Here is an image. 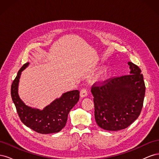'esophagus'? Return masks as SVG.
Masks as SVG:
<instances>
[{
    "label": "esophagus",
    "mask_w": 159,
    "mask_h": 159,
    "mask_svg": "<svg viewBox=\"0 0 159 159\" xmlns=\"http://www.w3.org/2000/svg\"><path fill=\"white\" fill-rule=\"evenodd\" d=\"M88 95V91L85 88H83L80 90V96L81 98L86 97Z\"/></svg>",
    "instance_id": "obj_1"
}]
</instances>
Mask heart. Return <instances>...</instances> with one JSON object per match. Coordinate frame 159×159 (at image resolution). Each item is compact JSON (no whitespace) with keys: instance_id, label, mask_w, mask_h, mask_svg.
<instances>
[{"instance_id":"b5f03b06","label":"heart","mask_w":159,"mask_h":159,"mask_svg":"<svg viewBox=\"0 0 159 159\" xmlns=\"http://www.w3.org/2000/svg\"><path fill=\"white\" fill-rule=\"evenodd\" d=\"M105 72H106V70H104L101 71L100 73L98 74V78H103V77L105 75Z\"/></svg>"}]
</instances>
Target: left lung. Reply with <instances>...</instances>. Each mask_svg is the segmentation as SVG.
<instances>
[{"label":"left lung","mask_w":159,"mask_h":159,"mask_svg":"<svg viewBox=\"0 0 159 159\" xmlns=\"http://www.w3.org/2000/svg\"><path fill=\"white\" fill-rule=\"evenodd\" d=\"M129 75L96 81L91 87L95 119L102 129L119 131L128 127L140 115L145 94L141 70L131 61Z\"/></svg>","instance_id":"1"}]
</instances>
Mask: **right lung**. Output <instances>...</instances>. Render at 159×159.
Instances as JSON below:
<instances>
[{
    "label": "right lung",
    "instance_id": "add662e5",
    "mask_svg": "<svg viewBox=\"0 0 159 159\" xmlns=\"http://www.w3.org/2000/svg\"><path fill=\"white\" fill-rule=\"evenodd\" d=\"M28 64V62L22 66L11 85V97L18 116L26 126L37 133L59 132L65 127L70 110L78 103L80 91L77 89L68 91L42 111L27 107L18 95V85L22 71Z\"/></svg>",
    "mask_w": 159,
    "mask_h": 159
}]
</instances>
